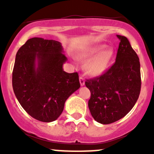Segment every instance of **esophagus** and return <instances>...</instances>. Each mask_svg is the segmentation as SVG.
<instances>
[{
  "label": "esophagus",
  "instance_id": "obj_1",
  "mask_svg": "<svg viewBox=\"0 0 154 154\" xmlns=\"http://www.w3.org/2000/svg\"><path fill=\"white\" fill-rule=\"evenodd\" d=\"M79 82H80V85H85V79H84L83 76L82 75L79 76Z\"/></svg>",
  "mask_w": 154,
  "mask_h": 154
}]
</instances>
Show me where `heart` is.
<instances>
[{"mask_svg":"<svg viewBox=\"0 0 154 154\" xmlns=\"http://www.w3.org/2000/svg\"><path fill=\"white\" fill-rule=\"evenodd\" d=\"M104 45L93 46L80 53V57L84 60H89L85 65V70L89 75H99L109 67L114 56V51L111 48H104Z\"/></svg>","mask_w":154,"mask_h":154,"instance_id":"heart-1","label":"heart"}]
</instances>
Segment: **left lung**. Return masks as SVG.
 <instances>
[{
	"label": "left lung",
	"mask_w": 154,
	"mask_h": 154,
	"mask_svg": "<svg viewBox=\"0 0 154 154\" xmlns=\"http://www.w3.org/2000/svg\"><path fill=\"white\" fill-rule=\"evenodd\" d=\"M120 40L116 62L103 75L87 79L89 109L94 119L109 124L124 117L137 103L141 89L140 64L126 37Z\"/></svg>",
	"instance_id": "left-lung-1"
}]
</instances>
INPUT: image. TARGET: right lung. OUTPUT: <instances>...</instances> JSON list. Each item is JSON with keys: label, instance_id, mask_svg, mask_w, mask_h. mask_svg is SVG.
Wrapping results in <instances>:
<instances>
[{"label": "right lung", "instance_id": "obj_1", "mask_svg": "<svg viewBox=\"0 0 154 154\" xmlns=\"http://www.w3.org/2000/svg\"><path fill=\"white\" fill-rule=\"evenodd\" d=\"M59 42L32 38L16 54L12 72L14 92L25 111L49 123L59 117L65 101L80 83L78 72H65L67 61Z\"/></svg>", "mask_w": 154, "mask_h": 154}]
</instances>
